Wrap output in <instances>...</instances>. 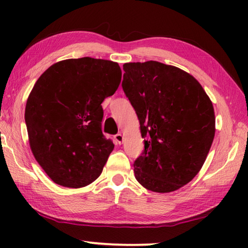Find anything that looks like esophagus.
<instances>
[{"label":"esophagus","mask_w":248,"mask_h":248,"mask_svg":"<svg viewBox=\"0 0 248 248\" xmlns=\"http://www.w3.org/2000/svg\"><path fill=\"white\" fill-rule=\"evenodd\" d=\"M115 141L117 142L118 144H121L124 142V136L121 133H117L115 136Z\"/></svg>","instance_id":"esophagus-1"}]
</instances>
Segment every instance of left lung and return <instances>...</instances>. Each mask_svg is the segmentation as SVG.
Masks as SVG:
<instances>
[{"mask_svg":"<svg viewBox=\"0 0 248 248\" xmlns=\"http://www.w3.org/2000/svg\"><path fill=\"white\" fill-rule=\"evenodd\" d=\"M121 86L140 121L144 150L133 163L146 189L170 192L198 174L216 132L215 110L197 79L157 61L124 64Z\"/></svg>","mask_w":248,"mask_h":248,"instance_id":"1","label":"left lung"}]
</instances>
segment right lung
<instances>
[{
    "label": "right lung",
    "mask_w": 248,
    "mask_h": 248,
    "mask_svg": "<svg viewBox=\"0 0 248 248\" xmlns=\"http://www.w3.org/2000/svg\"><path fill=\"white\" fill-rule=\"evenodd\" d=\"M121 81L118 63L84 57L50 66L25 109L32 154L54 183L79 188L102 173L114 143L102 131L104 99Z\"/></svg>",
    "instance_id": "1"
}]
</instances>
